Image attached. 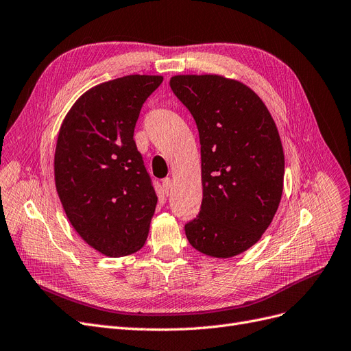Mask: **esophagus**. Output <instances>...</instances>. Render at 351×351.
Here are the masks:
<instances>
[{
	"mask_svg": "<svg viewBox=\"0 0 351 351\" xmlns=\"http://www.w3.org/2000/svg\"><path fill=\"white\" fill-rule=\"evenodd\" d=\"M162 185H163V189L169 193V191H171V188H172V179L171 178H165L162 180Z\"/></svg>",
	"mask_w": 351,
	"mask_h": 351,
	"instance_id": "obj_1",
	"label": "esophagus"
}]
</instances>
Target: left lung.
Here are the masks:
<instances>
[{"label":"left lung","mask_w":351,"mask_h":351,"mask_svg":"<svg viewBox=\"0 0 351 351\" xmlns=\"http://www.w3.org/2000/svg\"><path fill=\"white\" fill-rule=\"evenodd\" d=\"M173 94L197 123L202 204L185 224L193 249L232 257L258 241L282 197L285 158L263 101L239 81L218 75H178Z\"/></svg>","instance_id":"left-lung-1"}]
</instances>
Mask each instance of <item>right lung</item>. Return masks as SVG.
Masks as SVG:
<instances>
[{
	"mask_svg": "<svg viewBox=\"0 0 351 351\" xmlns=\"http://www.w3.org/2000/svg\"><path fill=\"white\" fill-rule=\"evenodd\" d=\"M162 76L128 75L90 88L64 117L55 152V182L71 224L110 257L146 243L158 197L134 127Z\"/></svg>",
	"mask_w": 351,
	"mask_h": 351,
	"instance_id": "add662e5",
	"label": "right lung"
}]
</instances>
